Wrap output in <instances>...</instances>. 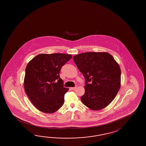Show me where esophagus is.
Segmentation results:
<instances>
[{"label": "esophagus", "mask_w": 146, "mask_h": 146, "mask_svg": "<svg viewBox=\"0 0 146 146\" xmlns=\"http://www.w3.org/2000/svg\"><path fill=\"white\" fill-rule=\"evenodd\" d=\"M77 88V86H76V87H72V88H70V89L72 90H74L76 89Z\"/></svg>", "instance_id": "1"}]
</instances>
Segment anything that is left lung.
<instances>
[{
  "label": "left lung",
  "mask_w": 146,
  "mask_h": 146,
  "mask_svg": "<svg viewBox=\"0 0 146 146\" xmlns=\"http://www.w3.org/2000/svg\"><path fill=\"white\" fill-rule=\"evenodd\" d=\"M73 59L86 81L82 102L94 111L109 106L121 87V70L114 57L107 52H90L76 55Z\"/></svg>",
  "instance_id": "obj_1"
}]
</instances>
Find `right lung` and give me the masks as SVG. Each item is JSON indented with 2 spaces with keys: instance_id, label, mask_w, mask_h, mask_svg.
I'll return each mask as SVG.
<instances>
[{
  "instance_id": "right-lung-1",
  "label": "right lung",
  "mask_w": 146,
  "mask_h": 146,
  "mask_svg": "<svg viewBox=\"0 0 146 146\" xmlns=\"http://www.w3.org/2000/svg\"><path fill=\"white\" fill-rule=\"evenodd\" d=\"M72 57L71 54L62 53L40 54L28 62L23 82L25 92L40 111L53 113L64 104L69 89L63 87L59 72Z\"/></svg>"
}]
</instances>
